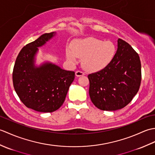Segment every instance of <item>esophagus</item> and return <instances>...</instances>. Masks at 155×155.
Instances as JSON below:
<instances>
[{
    "label": "esophagus",
    "instance_id": "34e87169",
    "mask_svg": "<svg viewBox=\"0 0 155 155\" xmlns=\"http://www.w3.org/2000/svg\"><path fill=\"white\" fill-rule=\"evenodd\" d=\"M84 74V72L82 71H77L75 72V75L77 76V77H81V76H83Z\"/></svg>",
    "mask_w": 155,
    "mask_h": 155
}]
</instances>
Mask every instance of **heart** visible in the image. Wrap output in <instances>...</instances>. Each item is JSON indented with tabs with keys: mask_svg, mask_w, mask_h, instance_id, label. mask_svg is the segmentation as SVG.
<instances>
[{
	"mask_svg": "<svg viewBox=\"0 0 155 155\" xmlns=\"http://www.w3.org/2000/svg\"><path fill=\"white\" fill-rule=\"evenodd\" d=\"M116 54V47L111 41L88 37L75 42L71 51H67L68 61L74 62L77 57H82L83 67L88 71L103 69L113 61Z\"/></svg>",
	"mask_w": 155,
	"mask_h": 155,
	"instance_id": "1",
	"label": "heart"
}]
</instances>
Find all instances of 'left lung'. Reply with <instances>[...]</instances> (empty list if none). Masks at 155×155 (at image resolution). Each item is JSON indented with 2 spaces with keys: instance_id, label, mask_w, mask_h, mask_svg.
Masks as SVG:
<instances>
[{
  "instance_id": "left-lung-1",
  "label": "left lung",
  "mask_w": 155,
  "mask_h": 155,
  "mask_svg": "<svg viewBox=\"0 0 155 155\" xmlns=\"http://www.w3.org/2000/svg\"><path fill=\"white\" fill-rule=\"evenodd\" d=\"M117 42L113 61L101 71L88 75L91 101L103 110H117L127 106L140 85L139 54L124 41L118 38Z\"/></svg>"
}]
</instances>
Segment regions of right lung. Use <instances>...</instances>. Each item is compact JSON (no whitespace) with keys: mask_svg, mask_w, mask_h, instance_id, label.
<instances>
[{"mask_svg":"<svg viewBox=\"0 0 155 155\" xmlns=\"http://www.w3.org/2000/svg\"><path fill=\"white\" fill-rule=\"evenodd\" d=\"M56 32L45 33L20 51L12 72L13 86L26 107L41 113H52L63 104L74 72L65 71L50 62L35 65L38 47L45 45Z\"/></svg>","mask_w":155,"mask_h":155,"instance_id":"1","label":"right lung"}]
</instances>
